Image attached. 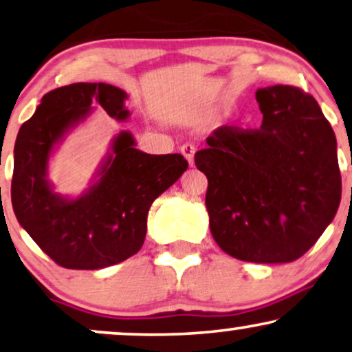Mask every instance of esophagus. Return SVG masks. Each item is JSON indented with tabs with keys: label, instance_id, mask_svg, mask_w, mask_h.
I'll list each match as a JSON object with an SVG mask.
<instances>
[{
	"label": "esophagus",
	"instance_id": "esophagus-1",
	"mask_svg": "<svg viewBox=\"0 0 352 352\" xmlns=\"http://www.w3.org/2000/svg\"><path fill=\"white\" fill-rule=\"evenodd\" d=\"M181 153L184 155L187 162H189L190 166H194V155H195V147L192 144H184L181 147Z\"/></svg>",
	"mask_w": 352,
	"mask_h": 352
}]
</instances>
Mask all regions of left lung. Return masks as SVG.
<instances>
[{
  "instance_id": "left-lung-1",
  "label": "left lung",
  "mask_w": 352,
  "mask_h": 352,
  "mask_svg": "<svg viewBox=\"0 0 352 352\" xmlns=\"http://www.w3.org/2000/svg\"><path fill=\"white\" fill-rule=\"evenodd\" d=\"M255 98L260 129L221 126L195 153L208 179L210 231L234 258L294 262L340 207L336 137L317 100L298 87H265Z\"/></svg>"
}]
</instances>
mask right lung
I'll return each mask as SVG.
<instances>
[{
  "label": "right lung",
  "mask_w": 352,
  "mask_h": 352,
  "mask_svg": "<svg viewBox=\"0 0 352 352\" xmlns=\"http://www.w3.org/2000/svg\"><path fill=\"white\" fill-rule=\"evenodd\" d=\"M126 100L124 90L103 82L59 87L45 95L17 134L12 208L38 248L65 268L98 270L139 252L150 205L187 170L182 155L144 153L131 132L121 131L85 192L76 199L54 192L48 181L54 148L90 116L92 104L126 121Z\"/></svg>",
  "instance_id": "add662e5"
}]
</instances>
